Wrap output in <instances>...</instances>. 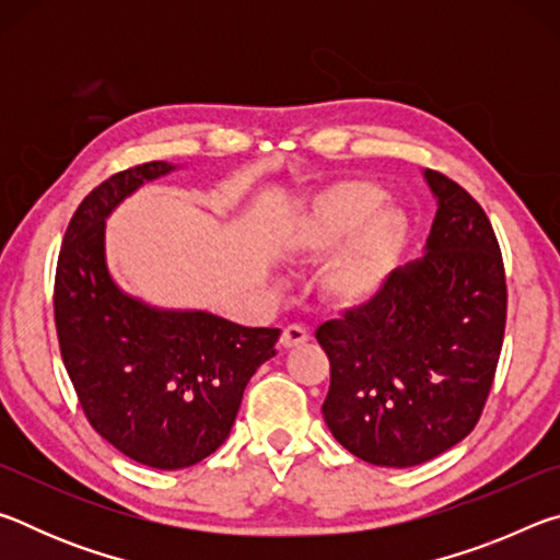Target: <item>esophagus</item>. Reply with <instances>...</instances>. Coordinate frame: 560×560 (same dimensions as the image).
<instances>
[{"label": "esophagus", "instance_id": "1", "mask_svg": "<svg viewBox=\"0 0 560 560\" xmlns=\"http://www.w3.org/2000/svg\"><path fill=\"white\" fill-rule=\"evenodd\" d=\"M308 340V330L301 328V326H287L283 328V334L279 338L281 348H296V346H303Z\"/></svg>", "mask_w": 560, "mask_h": 560}]
</instances>
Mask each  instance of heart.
<instances>
[{"instance_id": "obj_1", "label": "heart", "mask_w": 560, "mask_h": 560, "mask_svg": "<svg viewBox=\"0 0 560 560\" xmlns=\"http://www.w3.org/2000/svg\"><path fill=\"white\" fill-rule=\"evenodd\" d=\"M385 202L371 179H343L320 189L287 226V244L301 257L338 252L320 273V293L338 308L377 296L407 242V217Z\"/></svg>"}]
</instances>
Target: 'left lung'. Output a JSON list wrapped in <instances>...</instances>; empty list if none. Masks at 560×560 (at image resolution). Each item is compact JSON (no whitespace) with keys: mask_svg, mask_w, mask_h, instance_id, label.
Wrapping results in <instances>:
<instances>
[{"mask_svg":"<svg viewBox=\"0 0 560 560\" xmlns=\"http://www.w3.org/2000/svg\"><path fill=\"white\" fill-rule=\"evenodd\" d=\"M422 175L438 200L424 257L316 330L330 360L324 420L375 467H415L467 438L504 340L506 277L489 217L454 179Z\"/></svg>","mask_w":560,"mask_h":560,"instance_id":"1","label":"left lung"}]
</instances>
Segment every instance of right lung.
<instances>
[{"mask_svg": "<svg viewBox=\"0 0 560 560\" xmlns=\"http://www.w3.org/2000/svg\"><path fill=\"white\" fill-rule=\"evenodd\" d=\"M173 170L155 160L93 189L63 234L54 287L61 358L83 412L103 440L153 469L192 467L230 438L244 387L277 355L281 334L150 306L110 277V212Z\"/></svg>", "mask_w": 560, "mask_h": 560, "instance_id": "obj_1", "label": "right lung"}]
</instances>
